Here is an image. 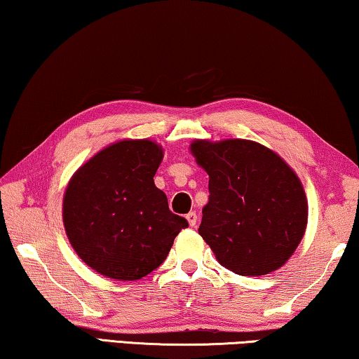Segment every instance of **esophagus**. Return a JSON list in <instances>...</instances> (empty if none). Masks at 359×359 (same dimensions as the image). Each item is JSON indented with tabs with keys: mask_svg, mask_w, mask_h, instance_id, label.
<instances>
[{
	"mask_svg": "<svg viewBox=\"0 0 359 359\" xmlns=\"http://www.w3.org/2000/svg\"><path fill=\"white\" fill-rule=\"evenodd\" d=\"M185 219H187V222H189L190 227H195L196 226V221H198L196 212H189V214H187Z\"/></svg>",
	"mask_w": 359,
	"mask_h": 359,
	"instance_id": "34e87169",
	"label": "esophagus"
}]
</instances>
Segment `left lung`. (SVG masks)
<instances>
[{"label":"left lung","mask_w":359,"mask_h":359,"mask_svg":"<svg viewBox=\"0 0 359 359\" xmlns=\"http://www.w3.org/2000/svg\"><path fill=\"white\" fill-rule=\"evenodd\" d=\"M190 151L210 175V201L198 233L216 259L240 276H264L290 259L308 224L302 180L261 143L194 140Z\"/></svg>","instance_id":"1"}]
</instances>
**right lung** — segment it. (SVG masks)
Here are the masks:
<instances>
[{
    "label": "right lung",
    "instance_id": "1",
    "mask_svg": "<svg viewBox=\"0 0 359 359\" xmlns=\"http://www.w3.org/2000/svg\"><path fill=\"white\" fill-rule=\"evenodd\" d=\"M156 142L119 140L80 165L62 198V222L79 258L98 274L138 280L169 255L189 226L169 211L168 196L154 185L163 161Z\"/></svg>",
    "mask_w": 359,
    "mask_h": 359
}]
</instances>
